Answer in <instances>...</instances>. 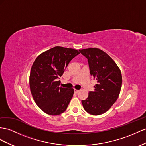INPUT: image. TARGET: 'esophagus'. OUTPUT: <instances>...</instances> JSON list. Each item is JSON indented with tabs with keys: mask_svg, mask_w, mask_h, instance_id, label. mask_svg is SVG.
Listing matches in <instances>:
<instances>
[{
	"mask_svg": "<svg viewBox=\"0 0 146 146\" xmlns=\"http://www.w3.org/2000/svg\"><path fill=\"white\" fill-rule=\"evenodd\" d=\"M74 93H77L78 92H79V90H76V89H74Z\"/></svg>",
	"mask_w": 146,
	"mask_h": 146,
	"instance_id": "esophagus-1",
	"label": "esophagus"
}]
</instances>
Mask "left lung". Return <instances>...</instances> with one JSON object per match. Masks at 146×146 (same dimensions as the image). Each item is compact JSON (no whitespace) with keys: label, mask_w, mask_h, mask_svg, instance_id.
Returning <instances> with one entry per match:
<instances>
[{"label":"left lung","mask_w":146,"mask_h":146,"mask_svg":"<svg viewBox=\"0 0 146 146\" xmlns=\"http://www.w3.org/2000/svg\"><path fill=\"white\" fill-rule=\"evenodd\" d=\"M88 60L90 72L96 84L94 91L82 103L86 112L93 115L105 113L114 104L122 84L121 71L112 59L103 51L96 48L79 50Z\"/></svg>","instance_id":"left-lung-1"}]
</instances>
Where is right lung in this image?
<instances>
[{
	"instance_id": "add662e5",
	"label": "right lung",
	"mask_w": 146,
	"mask_h": 146,
	"mask_svg": "<svg viewBox=\"0 0 146 146\" xmlns=\"http://www.w3.org/2000/svg\"><path fill=\"white\" fill-rule=\"evenodd\" d=\"M78 54L77 50L55 46L40 54L34 62L29 77L31 92L35 103L48 115L63 113L72 99L74 89L60 86L58 80Z\"/></svg>"
}]
</instances>
